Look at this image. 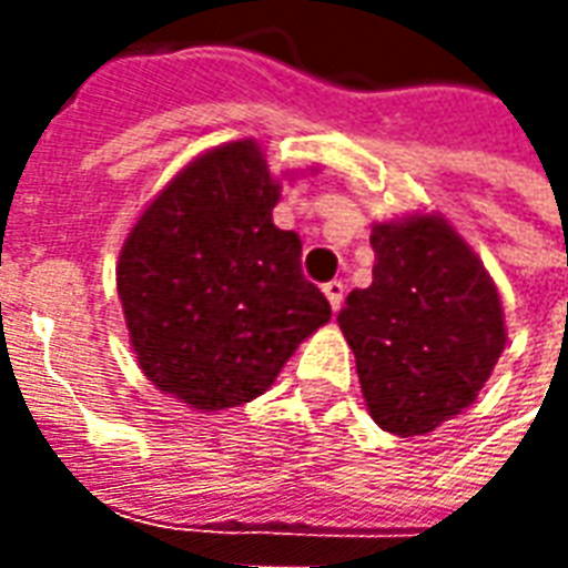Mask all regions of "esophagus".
<instances>
[{
    "mask_svg": "<svg viewBox=\"0 0 568 568\" xmlns=\"http://www.w3.org/2000/svg\"><path fill=\"white\" fill-rule=\"evenodd\" d=\"M325 297H328V304H332V310L337 313L341 310V304H344V295H346V285L341 283V280H332V283H325Z\"/></svg>",
    "mask_w": 568,
    "mask_h": 568,
    "instance_id": "34e87169",
    "label": "esophagus"
}]
</instances>
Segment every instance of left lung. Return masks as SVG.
<instances>
[{
    "instance_id": "obj_1",
    "label": "left lung",
    "mask_w": 568,
    "mask_h": 568,
    "mask_svg": "<svg viewBox=\"0 0 568 568\" xmlns=\"http://www.w3.org/2000/svg\"><path fill=\"white\" fill-rule=\"evenodd\" d=\"M374 283L353 288L341 332L374 423L410 438L463 414L505 349V313L484 264L447 219L374 224Z\"/></svg>"
}]
</instances>
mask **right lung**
<instances>
[{"instance_id": "obj_1", "label": "right lung", "mask_w": 568, "mask_h": 568, "mask_svg": "<svg viewBox=\"0 0 568 568\" xmlns=\"http://www.w3.org/2000/svg\"><path fill=\"white\" fill-rule=\"evenodd\" d=\"M280 179L255 140L187 163L121 246L118 297L142 374L194 410L258 398L332 320L301 273V236L273 224Z\"/></svg>"}]
</instances>
